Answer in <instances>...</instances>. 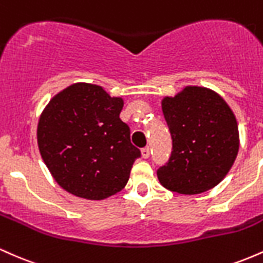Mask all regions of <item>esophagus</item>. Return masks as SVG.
I'll use <instances>...</instances> for the list:
<instances>
[{
  "label": "esophagus",
  "instance_id": "34e87169",
  "mask_svg": "<svg viewBox=\"0 0 263 263\" xmlns=\"http://www.w3.org/2000/svg\"><path fill=\"white\" fill-rule=\"evenodd\" d=\"M141 155H142V158H144V159L148 158V157H149V148H148V147H146V148H142Z\"/></svg>",
  "mask_w": 263,
  "mask_h": 263
}]
</instances>
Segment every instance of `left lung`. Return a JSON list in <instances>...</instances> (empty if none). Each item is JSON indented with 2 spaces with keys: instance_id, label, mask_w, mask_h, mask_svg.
I'll return each instance as SVG.
<instances>
[{
  "instance_id": "8db88e82",
  "label": "left lung",
  "mask_w": 263,
  "mask_h": 263,
  "mask_svg": "<svg viewBox=\"0 0 263 263\" xmlns=\"http://www.w3.org/2000/svg\"><path fill=\"white\" fill-rule=\"evenodd\" d=\"M162 111L173 148L157 171L159 183L178 194L194 195L216 186L231 170L240 147L236 117L218 92L185 86L165 96Z\"/></svg>"
}]
</instances>
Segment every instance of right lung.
I'll return each instance as SVG.
<instances>
[{
	"label": "right lung",
	"instance_id": "right-lung-1",
	"mask_svg": "<svg viewBox=\"0 0 263 263\" xmlns=\"http://www.w3.org/2000/svg\"><path fill=\"white\" fill-rule=\"evenodd\" d=\"M122 98L75 83L57 93L39 117L42 158L57 183L75 197L102 200L125 188L140 149L120 119Z\"/></svg>",
	"mask_w": 263,
	"mask_h": 263
}]
</instances>
